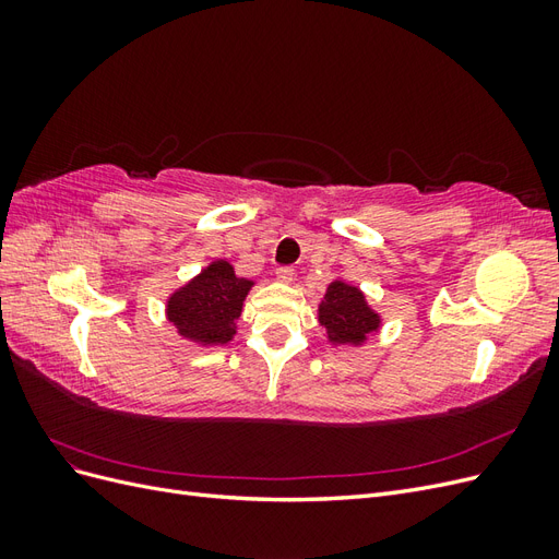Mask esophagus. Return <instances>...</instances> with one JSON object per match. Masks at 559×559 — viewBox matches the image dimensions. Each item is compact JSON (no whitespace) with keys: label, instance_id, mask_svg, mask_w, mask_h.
<instances>
[{"label":"esophagus","instance_id":"1","mask_svg":"<svg viewBox=\"0 0 559 559\" xmlns=\"http://www.w3.org/2000/svg\"><path fill=\"white\" fill-rule=\"evenodd\" d=\"M294 267L292 265H284V267H277V280L282 282V284H292L294 282Z\"/></svg>","mask_w":559,"mask_h":559}]
</instances>
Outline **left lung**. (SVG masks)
<instances>
[{"label":"left lung","instance_id":"left-lung-1","mask_svg":"<svg viewBox=\"0 0 559 559\" xmlns=\"http://www.w3.org/2000/svg\"><path fill=\"white\" fill-rule=\"evenodd\" d=\"M319 324L326 329L333 345H364L368 335L382 326L380 314L368 306L359 286L333 280L319 302Z\"/></svg>","mask_w":559,"mask_h":559}]
</instances>
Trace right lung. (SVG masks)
Instances as JSON below:
<instances>
[{
  "mask_svg": "<svg viewBox=\"0 0 559 559\" xmlns=\"http://www.w3.org/2000/svg\"><path fill=\"white\" fill-rule=\"evenodd\" d=\"M251 286V280L238 277L228 261L218 259L167 298L165 314L186 341L226 345L238 331L235 321Z\"/></svg>",
  "mask_w": 559,
  "mask_h": 559,
  "instance_id": "1",
  "label": "right lung"
}]
</instances>
